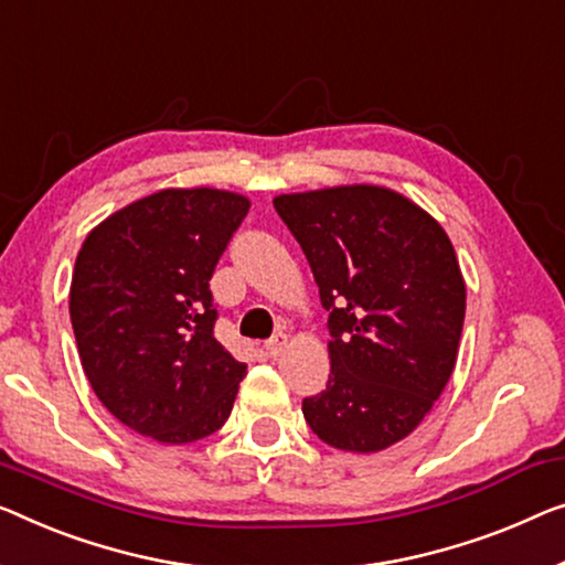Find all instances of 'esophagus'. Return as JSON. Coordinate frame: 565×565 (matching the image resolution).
I'll use <instances>...</instances> for the list:
<instances>
[{"label": "esophagus", "mask_w": 565, "mask_h": 565, "mask_svg": "<svg viewBox=\"0 0 565 565\" xmlns=\"http://www.w3.org/2000/svg\"><path fill=\"white\" fill-rule=\"evenodd\" d=\"M284 348H286V334H284V332H276V334L271 337V340L266 342V352H268V355H271V358H279L281 352H284Z\"/></svg>", "instance_id": "34e87169"}]
</instances>
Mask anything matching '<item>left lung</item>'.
Listing matches in <instances>:
<instances>
[{"label":"left lung","mask_w":565,"mask_h":565,"mask_svg":"<svg viewBox=\"0 0 565 565\" xmlns=\"http://www.w3.org/2000/svg\"><path fill=\"white\" fill-rule=\"evenodd\" d=\"M274 207L330 311L332 373L301 414L334 449H388L416 431L457 365L467 286L449 235L377 184L291 192Z\"/></svg>","instance_id":"1"}]
</instances>
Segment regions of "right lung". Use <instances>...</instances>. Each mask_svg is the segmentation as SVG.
<instances>
[{
    "label": "right lung",
    "mask_w": 565,
    "mask_h": 565,
    "mask_svg": "<svg viewBox=\"0 0 565 565\" xmlns=\"http://www.w3.org/2000/svg\"><path fill=\"white\" fill-rule=\"evenodd\" d=\"M246 195L167 188L86 235L71 281L83 373L131 431L162 444L215 434L246 365L215 340L217 258L246 217Z\"/></svg>",
    "instance_id": "obj_1"
}]
</instances>
